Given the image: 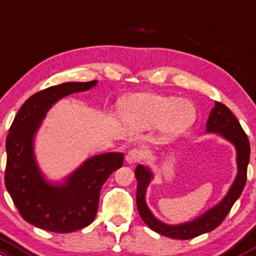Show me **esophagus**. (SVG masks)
Listing matches in <instances>:
<instances>
[{"mask_svg":"<svg viewBox=\"0 0 256 256\" xmlns=\"http://www.w3.org/2000/svg\"><path fill=\"white\" fill-rule=\"evenodd\" d=\"M144 158V153H143V150H131L128 152V154H126V162H128V164H134V162H140V160H142Z\"/></svg>","mask_w":256,"mask_h":256,"instance_id":"34e87169","label":"esophagus"}]
</instances>
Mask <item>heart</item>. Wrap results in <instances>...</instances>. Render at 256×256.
<instances>
[{
	"label": "heart",
	"mask_w": 256,
	"mask_h": 256,
	"mask_svg": "<svg viewBox=\"0 0 256 256\" xmlns=\"http://www.w3.org/2000/svg\"><path fill=\"white\" fill-rule=\"evenodd\" d=\"M124 115L128 120L147 128L162 126L170 136H178L194 125V106L176 97L162 96L150 92H140L124 98Z\"/></svg>",
	"instance_id": "obj_1"
}]
</instances>
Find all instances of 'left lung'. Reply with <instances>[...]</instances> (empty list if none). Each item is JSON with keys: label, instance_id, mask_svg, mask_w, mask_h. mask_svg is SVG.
<instances>
[{"label": "left lung", "instance_id": "obj_1", "mask_svg": "<svg viewBox=\"0 0 256 256\" xmlns=\"http://www.w3.org/2000/svg\"><path fill=\"white\" fill-rule=\"evenodd\" d=\"M206 132L220 134L221 137L234 146L237 150L238 172L222 200L194 220L180 224H168L159 221L152 214L146 203V190L153 178V172L150 170V168L143 166V165H137L134 170L137 180L136 203L140 216L150 230L159 234L174 238V240H190L203 233L212 231L224 220L232 206L243 192L246 181V169H248L249 158H250V144L240 122L226 106L220 102H215V106L212 109L208 118Z\"/></svg>", "mask_w": 256, "mask_h": 256}]
</instances>
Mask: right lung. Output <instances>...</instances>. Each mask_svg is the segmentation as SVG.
<instances>
[{
    "instance_id": "add662e5",
    "label": "right lung",
    "mask_w": 256,
    "mask_h": 256,
    "mask_svg": "<svg viewBox=\"0 0 256 256\" xmlns=\"http://www.w3.org/2000/svg\"><path fill=\"white\" fill-rule=\"evenodd\" d=\"M97 82H66L32 94L16 113L6 140V188L22 218L44 231L69 233L88 226L96 218L103 184L122 166V153L100 154L58 184L46 181L36 162L34 138L50 106Z\"/></svg>"
}]
</instances>
